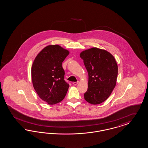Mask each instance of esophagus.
Masks as SVG:
<instances>
[{
  "label": "esophagus",
  "instance_id": "obj_1",
  "mask_svg": "<svg viewBox=\"0 0 148 148\" xmlns=\"http://www.w3.org/2000/svg\"><path fill=\"white\" fill-rule=\"evenodd\" d=\"M78 82H73V85H77V84H78Z\"/></svg>",
  "mask_w": 148,
  "mask_h": 148
}]
</instances>
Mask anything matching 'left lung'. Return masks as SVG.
<instances>
[{
  "instance_id": "1",
  "label": "left lung",
  "mask_w": 148,
  "mask_h": 148,
  "mask_svg": "<svg viewBox=\"0 0 148 148\" xmlns=\"http://www.w3.org/2000/svg\"><path fill=\"white\" fill-rule=\"evenodd\" d=\"M80 57L88 74L84 98L92 104L104 102L116 85L118 68L115 58L104 50L93 47L82 51Z\"/></svg>"
}]
</instances>
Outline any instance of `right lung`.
<instances>
[{
  "label": "right lung",
  "instance_id": "right-lung-1",
  "mask_svg": "<svg viewBox=\"0 0 148 148\" xmlns=\"http://www.w3.org/2000/svg\"><path fill=\"white\" fill-rule=\"evenodd\" d=\"M69 52L58 45L46 46L36 57L32 66L33 87L38 96L49 104L62 101L69 85L64 80L62 64Z\"/></svg>",
  "mask_w": 148,
  "mask_h": 148
}]
</instances>
